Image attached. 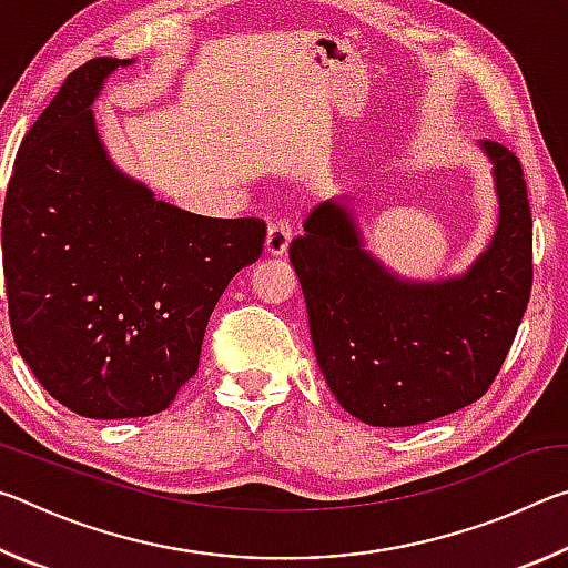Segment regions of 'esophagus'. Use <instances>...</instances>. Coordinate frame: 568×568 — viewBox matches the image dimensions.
<instances>
[{
    "label": "esophagus",
    "mask_w": 568,
    "mask_h": 568,
    "mask_svg": "<svg viewBox=\"0 0 568 568\" xmlns=\"http://www.w3.org/2000/svg\"><path fill=\"white\" fill-rule=\"evenodd\" d=\"M291 237H293V225L287 217H277L267 227V240H265V250L271 255H283L287 245H291Z\"/></svg>",
    "instance_id": "34e87169"
}]
</instances>
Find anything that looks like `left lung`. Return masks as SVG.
I'll use <instances>...</instances> for the list:
<instances>
[{"mask_svg": "<svg viewBox=\"0 0 568 568\" xmlns=\"http://www.w3.org/2000/svg\"><path fill=\"white\" fill-rule=\"evenodd\" d=\"M501 215L491 247L456 281L400 283L361 245L351 215L323 203L291 243L315 358L341 406L403 428L460 410L491 388L534 283V223L524 168L484 142Z\"/></svg>", "mask_w": 568, "mask_h": 568, "instance_id": "left-lung-1", "label": "left lung"}]
</instances>
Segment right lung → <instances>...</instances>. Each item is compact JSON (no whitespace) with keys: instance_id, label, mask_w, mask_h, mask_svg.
<instances>
[{"instance_id":"add662e5","label":"right lung","mask_w":568,"mask_h":568,"mask_svg":"<svg viewBox=\"0 0 568 568\" xmlns=\"http://www.w3.org/2000/svg\"><path fill=\"white\" fill-rule=\"evenodd\" d=\"M130 60L67 77L24 134L2 213L9 325L34 378L84 418L165 410L195 376L233 275L263 253L261 217H203L120 175L90 104Z\"/></svg>"}]
</instances>
